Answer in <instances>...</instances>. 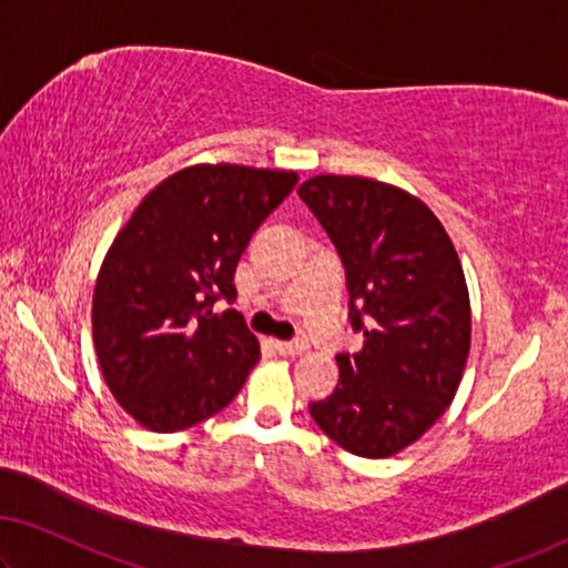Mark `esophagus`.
Wrapping results in <instances>:
<instances>
[{"label":"esophagus","instance_id":"esophagus-1","mask_svg":"<svg viewBox=\"0 0 568 568\" xmlns=\"http://www.w3.org/2000/svg\"><path fill=\"white\" fill-rule=\"evenodd\" d=\"M275 349L285 354V357H295V354H303L308 349L306 342H275Z\"/></svg>","mask_w":568,"mask_h":568}]
</instances>
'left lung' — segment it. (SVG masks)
<instances>
[{
	"label": "left lung",
	"instance_id": "left-lung-1",
	"mask_svg": "<svg viewBox=\"0 0 568 568\" xmlns=\"http://www.w3.org/2000/svg\"><path fill=\"white\" fill-rule=\"evenodd\" d=\"M342 257L349 321L365 336L336 354L338 385L308 410L349 454L385 459L452 405L469 357L464 270L426 203L359 175H313L298 189Z\"/></svg>",
	"mask_w": 568,
	"mask_h": 568
}]
</instances>
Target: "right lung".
<instances>
[{
  "instance_id": "right-lung-1",
  "label": "right lung",
  "mask_w": 568,
  "mask_h": 568,
  "mask_svg": "<svg viewBox=\"0 0 568 568\" xmlns=\"http://www.w3.org/2000/svg\"><path fill=\"white\" fill-rule=\"evenodd\" d=\"M293 171L191 165L155 185L101 262L91 328L116 403L158 434L224 410L260 359L234 303L236 262L295 189Z\"/></svg>"
}]
</instances>
